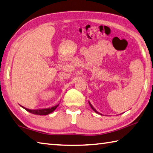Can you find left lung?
<instances>
[{"mask_svg":"<svg viewBox=\"0 0 153 153\" xmlns=\"http://www.w3.org/2000/svg\"><path fill=\"white\" fill-rule=\"evenodd\" d=\"M88 104H89V105H90V106H91V107L92 108V109H93V111H94V112H97V113H99V114H100V113H99V112H97V111H96V109H95V108H94L93 107V106H92V105H91V102H89V101H88Z\"/></svg>","mask_w":153,"mask_h":153,"instance_id":"1","label":"left lung"}]
</instances>
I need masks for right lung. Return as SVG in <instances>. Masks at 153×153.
Listing matches in <instances>:
<instances>
[{
	"instance_id": "right-lung-1",
	"label": "right lung",
	"mask_w": 153,
	"mask_h": 153,
	"mask_svg": "<svg viewBox=\"0 0 153 153\" xmlns=\"http://www.w3.org/2000/svg\"><path fill=\"white\" fill-rule=\"evenodd\" d=\"M59 106V105H57L56 106H54L51 108H42V109H36V110H32V109H28L25 107H22L24 108L26 111H27L28 112H30L32 114H39V115H47L50 114L51 112H53L55 109L57 108V106Z\"/></svg>"
}]
</instances>
